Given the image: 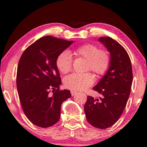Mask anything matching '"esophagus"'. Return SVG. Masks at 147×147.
<instances>
[{
	"label": "esophagus",
	"instance_id": "1",
	"mask_svg": "<svg viewBox=\"0 0 147 147\" xmlns=\"http://www.w3.org/2000/svg\"><path fill=\"white\" fill-rule=\"evenodd\" d=\"M76 94H77V92L74 91V90H71V96H75Z\"/></svg>",
	"mask_w": 147,
	"mask_h": 147
}]
</instances>
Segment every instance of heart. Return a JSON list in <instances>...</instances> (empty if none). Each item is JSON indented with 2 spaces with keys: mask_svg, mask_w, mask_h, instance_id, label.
I'll return each mask as SVG.
<instances>
[{
  "mask_svg": "<svg viewBox=\"0 0 147 147\" xmlns=\"http://www.w3.org/2000/svg\"><path fill=\"white\" fill-rule=\"evenodd\" d=\"M76 57L87 59L86 69L92 70L98 76H104L110 65V55L106 50L100 49L94 44L87 43L76 48L72 52ZM56 65L62 74H67L72 68V58L67 51L61 52L56 59ZM94 81L93 74L90 72L73 74L64 80V85L69 89L82 91L92 85Z\"/></svg>",
  "mask_w": 147,
  "mask_h": 147,
  "instance_id": "heart-1",
  "label": "heart"
}]
</instances>
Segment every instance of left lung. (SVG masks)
<instances>
[{
	"label": "left lung",
	"instance_id": "8db88e82",
	"mask_svg": "<svg viewBox=\"0 0 147 147\" xmlns=\"http://www.w3.org/2000/svg\"><path fill=\"white\" fill-rule=\"evenodd\" d=\"M99 41L110 53V65L106 75L93 89L102 96H88L84 111L89 124L100 129L114 125L121 116L129 98L132 83V69L125 49L111 37Z\"/></svg>",
	"mask_w": 147,
	"mask_h": 147
}]
</instances>
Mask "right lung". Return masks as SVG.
<instances>
[{
	"label": "right lung",
	"instance_id": "obj_1",
	"mask_svg": "<svg viewBox=\"0 0 147 147\" xmlns=\"http://www.w3.org/2000/svg\"><path fill=\"white\" fill-rule=\"evenodd\" d=\"M72 43L45 36L29 45L20 58L17 72L20 102L27 118L39 127L57 123L62 103L71 97L69 90H59L61 81L56 59Z\"/></svg>",
	"mask_w": 147,
	"mask_h": 147
}]
</instances>
